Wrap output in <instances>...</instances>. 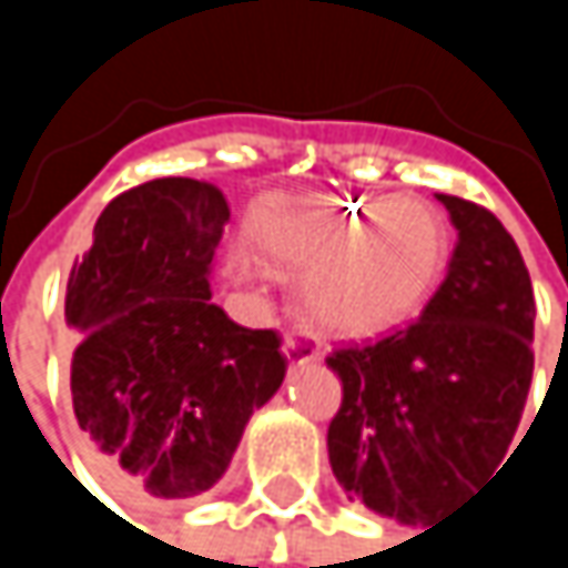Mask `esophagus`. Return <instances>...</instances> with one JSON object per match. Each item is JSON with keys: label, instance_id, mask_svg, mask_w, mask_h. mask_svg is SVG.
Returning a JSON list of instances; mask_svg holds the SVG:
<instances>
[{"label": "esophagus", "instance_id": "esophagus-1", "mask_svg": "<svg viewBox=\"0 0 568 568\" xmlns=\"http://www.w3.org/2000/svg\"><path fill=\"white\" fill-rule=\"evenodd\" d=\"M283 352L292 368H295V365H308V362H315V358H318V348H315L308 338L295 335V332H288V335H285Z\"/></svg>", "mask_w": 568, "mask_h": 568}]
</instances>
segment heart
<instances>
[{
	"mask_svg": "<svg viewBox=\"0 0 568 568\" xmlns=\"http://www.w3.org/2000/svg\"><path fill=\"white\" fill-rule=\"evenodd\" d=\"M243 236L263 270L305 273V322L342 338L407 325L440 285L450 250L440 213L400 196L273 200L250 213Z\"/></svg>",
	"mask_w": 568,
	"mask_h": 568,
	"instance_id": "1",
	"label": "heart"
}]
</instances>
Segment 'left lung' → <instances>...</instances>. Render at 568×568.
Wrapping results in <instances>:
<instances>
[{
	"label": "left lung",
	"mask_w": 568,
	"mask_h": 568,
	"mask_svg": "<svg viewBox=\"0 0 568 568\" xmlns=\"http://www.w3.org/2000/svg\"><path fill=\"white\" fill-rule=\"evenodd\" d=\"M457 226L420 318L372 345L335 348L342 378L328 464L348 500L424 523L504 464L532 382V283L504 223L437 193Z\"/></svg>",
	"instance_id": "left-lung-1"
}]
</instances>
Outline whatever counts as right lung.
I'll return each instance as SVG.
<instances>
[{
	"mask_svg": "<svg viewBox=\"0 0 568 568\" xmlns=\"http://www.w3.org/2000/svg\"><path fill=\"white\" fill-rule=\"evenodd\" d=\"M230 220L203 180L161 176L114 196L71 266L64 322L81 440L124 494L183 500L230 467L243 427L280 392L273 328H243L210 302Z\"/></svg>",
	"mask_w": 568,
	"mask_h": 568,
	"instance_id": "obj_1",
	"label": "right lung"
}]
</instances>
